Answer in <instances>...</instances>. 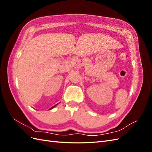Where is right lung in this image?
Returning <instances> with one entry per match:
<instances>
[{
    "mask_svg": "<svg viewBox=\"0 0 152 152\" xmlns=\"http://www.w3.org/2000/svg\"><path fill=\"white\" fill-rule=\"evenodd\" d=\"M57 104H56V105H54V106H53V107H51V108H50V109H49V110H51V109H53V108H54V107H56V105H57Z\"/></svg>",
    "mask_w": 152,
    "mask_h": 152,
    "instance_id": "obj_1",
    "label": "right lung"
}]
</instances>
